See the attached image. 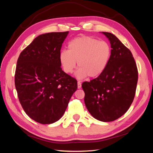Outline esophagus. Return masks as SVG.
Returning a JSON list of instances; mask_svg holds the SVG:
<instances>
[{
  "mask_svg": "<svg viewBox=\"0 0 153 153\" xmlns=\"http://www.w3.org/2000/svg\"><path fill=\"white\" fill-rule=\"evenodd\" d=\"M77 87H78V89H80L82 87V84H81V82L78 81L77 83Z\"/></svg>",
  "mask_w": 153,
  "mask_h": 153,
  "instance_id": "esophagus-1",
  "label": "esophagus"
}]
</instances>
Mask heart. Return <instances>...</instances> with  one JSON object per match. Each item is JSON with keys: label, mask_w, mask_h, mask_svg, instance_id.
<instances>
[{"label": "heart", "mask_w": 153, "mask_h": 153, "mask_svg": "<svg viewBox=\"0 0 153 153\" xmlns=\"http://www.w3.org/2000/svg\"><path fill=\"white\" fill-rule=\"evenodd\" d=\"M68 50H62L59 60L63 71L67 74L78 68L77 78H95L100 76L107 66L111 55L110 45L91 36H80L72 39Z\"/></svg>", "instance_id": "heart-1"}]
</instances>
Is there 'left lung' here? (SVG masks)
Here are the masks:
<instances>
[{
  "mask_svg": "<svg viewBox=\"0 0 153 153\" xmlns=\"http://www.w3.org/2000/svg\"><path fill=\"white\" fill-rule=\"evenodd\" d=\"M111 45L110 61L105 71L82 87L91 115L103 122L115 121L126 113L135 98L138 69L133 55L116 36L102 32Z\"/></svg>",
  "mask_w": 153,
  "mask_h": 153,
  "instance_id": "left-lung-1",
  "label": "left lung"
}]
</instances>
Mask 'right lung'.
Segmentation results:
<instances>
[{"mask_svg": "<svg viewBox=\"0 0 153 153\" xmlns=\"http://www.w3.org/2000/svg\"><path fill=\"white\" fill-rule=\"evenodd\" d=\"M68 31L38 36L18 59L15 84L20 103L28 116L43 124L62 117L77 81L62 70L59 60Z\"/></svg>", "mask_w": 153, "mask_h": 153, "instance_id": "obj_1", "label": "right lung"}]
</instances>
